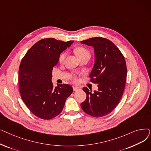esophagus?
Returning <instances> with one entry per match:
<instances>
[{
    "instance_id": "obj_1",
    "label": "esophagus",
    "mask_w": 151,
    "mask_h": 151,
    "mask_svg": "<svg viewBox=\"0 0 151 151\" xmlns=\"http://www.w3.org/2000/svg\"><path fill=\"white\" fill-rule=\"evenodd\" d=\"M73 91H78L81 89L80 88H79V87H77V86H73Z\"/></svg>"
}]
</instances>
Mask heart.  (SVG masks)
Returning a JSON list of instances; mask_svg holds the SVG:
<instances>
[{
	"label": "heart",
	"mask_w": 151,
	"mask_h": 151,
	"mask_svg": "<svg viewBox=\"0 0 151 151\" xmlns=\"http://www.w3.org/2000/svg\"><path fill=\"white\" fill-rule=\"evenodd\" d=\"M75 51L76 52V54H77V55L78 56L79 58H81L82 57H83L84 55H86V54H89V51L87 50L86 48L83 47H78L75 50ZM66 57V52H62L59 56V62H63L65 60V58ZM76 77L75 76H74L73 77V81H76Z\"/></svg>",
	"instance_id": "heart-1"
}]
</instances>
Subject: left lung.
Wrapping results in <instances>:
<instances>
[{"label": "left lung", "mask_w": 151, "mask_h": 151, "mask_svg": "<svg viewBox=\"0 0 151 151\" xmlns=\"http://www.w3.org/2000/svg\"><path fill=\"white\" fill-rule=\"evenodd\" d=\"M81 43L93 47L95 62L89 76L91 81L98 84V90L93 93L83 88L86 99L81 106L86 113L100 117L111 112L122 97L126 82V62L120 50L106 38L93 37Z\"/></svg>", "instance_id": "obj_1"}]
</instances>
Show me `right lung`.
<instances>
[{"label": "right lung", "instance_id": "right-lung-1", "mask_svg": "<svg viewBox=\"0 0 151 151\" xmlns=\"http://www.w3.org/2000/svg\"><path fill=\"white\" fill-rule=\"evenodd\" d=\"M73 42L53 38L41 40L30 47L21 62V97L30 111L39 118L49 120L59 114L73 92L72 87L68 84H58L54 88L51 79L60 54Z\"/></svg>", "mask_w": 151, "mask_h": 151}]
</instances>
